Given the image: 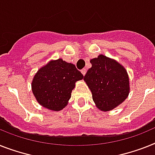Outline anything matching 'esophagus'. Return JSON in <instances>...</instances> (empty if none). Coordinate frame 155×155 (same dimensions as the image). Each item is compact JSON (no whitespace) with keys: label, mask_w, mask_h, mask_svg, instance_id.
<instances>
[{"label":"esophagus","mask_w":155,"mask_h":155,"mask_svg":"<svg viewBox=\"0 0 155 155\" xmlns=\"http://www.w3.org/2000/svg\"><path fill=\"white\" fill-rule=\"evenodd\" d=\"M86 72H87V69H86V68H83V69L81 70V73L84 75H85Z\"/></svg>","instance_id":"1"}]
</instances>
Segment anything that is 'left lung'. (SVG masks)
<instances>
[{"label":"left lung","instance_id":"left-lung-1","mask_svg":"<svg viewBox=\"0 0 155 155\" xmlns=\"http://www.w3.org/2000/svg\"><path fill=\"white\" fill-rule=\"evenodd\" d=\"M91 68L84 80L97 109L110 111L121 104L130 91L128 72L115 60L104 55L91 60Z\"/></svg>","mask_w":155,"mask_h":155}]
</instances>
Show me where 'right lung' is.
Segmentation results:
<instances>
[{"mask_svg": "<svg viewBox=\"0 0 155 155\" xmlns=\"http://www.w3.org/2000/svg\"><path fill=\"white\" fill-rule=\"evenodd\" d=\"M84 75L73 64L62 59L50 61L35 75L31 88L37 102L53 111H60L68 105L75 82Z\"/></svg>", "mask_w": 155, "mask_h": 155, "instance_id": "right-lung-1", "label": "right lung"}]
</instances>
